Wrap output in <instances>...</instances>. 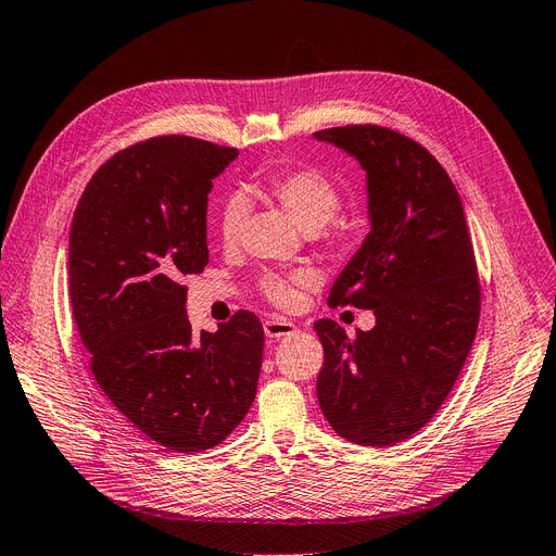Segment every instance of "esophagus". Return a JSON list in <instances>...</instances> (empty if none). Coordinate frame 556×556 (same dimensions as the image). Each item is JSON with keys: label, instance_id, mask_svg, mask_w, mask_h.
<instances>
[{"label": "esophagus", "instance_id": "esophagus-1", "mask_svg": "<svg viewBox=\"0 0 556 556\" xmlns=\"http://www.w3.org/2000/svg\"><path fill=\"white\" fill-rule=\"evenodd\" d=\"M296 330L299 328L292 321H287V319H267V321H264V334H267L269 339L289 337V334H294Z\"/></svg>", "mask_w": 556, "mask_h": 556}]
</instances>
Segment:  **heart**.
Listing matches in <instances>:
<instances>
[{"label":"heart","mask_w":556,"mask_h":556,"mask_svg":"<svg viewBox=\"0 0 556 556\" xmlns=\"http://www.w3.org/2000/svg\"><path fill=\"white\" fill-rule=\"evenodd\" d=\"M262 192L278 201L294 222L312 232L334 219L341 207V194L334 180L319 169H289L271 174L262 180ZM247 219V199L230 194L217 215V235L226 249L240 240ZM319 285V276L312 269H294L289 274H264L260 278V292L278 307H292L299 301V289Z\"/></svg>","instance_id":"obj_1"}]
</instances>
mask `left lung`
<instances>
[{"mask_svg": "<svg viewBox=\"0 0 556 556\" xmlns=\"http://www.w3.org/2000/svg\"><path fill=\"white\" fill-rule=\"evenodd\" d=\"M366 172L371 230L330 289V305L374 309L349 339L332 319L316 395L332 430L384 447L416 434L451 393L480 321V280L462 199L437 157L382 126L314 134Z\"/></svg>", "mask_w": 556, "mask_h": 556, "instance_id": "1", "label": "left lung"}]
</instances>
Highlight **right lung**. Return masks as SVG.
I'll list each match as a JSON object with an SVG mask.
<instances>
[{
  "label": "right lung",
  "instance_id": "obj_1",
  "mask_svg": "<svg viewBox=\"0 0 556 556\" xmlns=\"http://www.w3.org/2000/svg\"><path fill=\"white\" fill-rule=\"evenodd\" d=\"M237 149L163 136L105 161L70 230V301L90 371L142 434L176 453L222 443L253 405L264 330L240 309L194 334L185 276L207 264V194Z\"/></svg>",
  "mask_w": 556,
  "mask_h": 556
}]
</instances>
